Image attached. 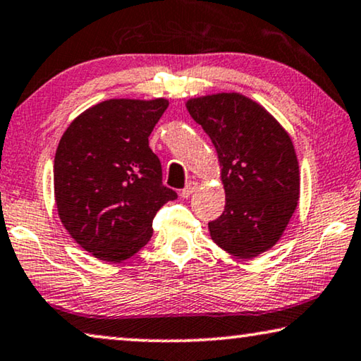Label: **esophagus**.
<instances>
[{"label": "esophagus", "instance_id": "esophagus-1", "mask_svg": "<svg viewBox=\"0 0 361 361\" xmlns=\"http://www.w3.org/2000/svg\"><path fill=\"white\" fill-rule=\"evenodd\" d=\"M196 190H197V183H196V181H190V183H188V185H186L185 190H181L180 196L185 197V200H186V197H190Z\"/></svg>", "mask_w": 361, "mask_h": 361}]
</instances>
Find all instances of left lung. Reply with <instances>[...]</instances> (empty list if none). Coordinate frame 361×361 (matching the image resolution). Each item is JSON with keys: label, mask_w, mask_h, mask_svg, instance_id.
I'll return each instance as SVG.
<instances>
[{"label": "left lung", "mask_w": 361, "mask_h": 361, "mask_svg": "<svg viewBox=\"0 0 361 361\" xmlns=\"http://www.w3.org/2000/svg\"><path fill=\"white\" fill-rule=\"evenodd\" d=\"M188 113L216 147L226 191L211 238L238 258L280 240L299 201V164L291 137L255 101L238 93L191 98Z\"/></svg>", "instance_id": "left-lung-1"}]
</instances>
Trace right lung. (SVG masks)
Instances as JSON below:
<instances>
[{"label":"right lung","instance_id":"obj_1","mask_svg":"<svg viewBox=\"0 0 361 361\" xmlns=\"http://www.w3.org/2000/svg\"><path fill=\"white\" fill-rule=\"evenodd\" d=\"M169 108L157 98L108 99L63 132L54 160L59 217L81 248L103 262L128 260L150 240L152 221L176 192L161 183L149 135Z\"/></svg>","mask_w":361,"mask_h":361}]
</instances>
